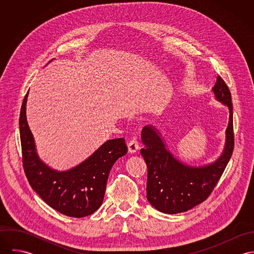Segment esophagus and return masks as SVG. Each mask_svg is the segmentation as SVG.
<instances>
[{
    "label": "esophagus",
    "mask_w": 254,
    "mask_h": 254,
    "mask_svg": "<svg viewBox=\"0 0 254 254\" xmlns=\"http://www.w3.org/2000/svg\"><path fill=\"white\" fill-rule=\"evenodd\" d=\"M139 147H140V146H139V141L137 140V138L133 137V138L129 141V143H128V150H129V152L134 153V152L138 151Z\"/></svg>",
    "instance_id": "1"
}]
</instances>
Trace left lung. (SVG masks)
<instances>
[{
	"instance_id": "8db88e82",
	"label": "left lung",
	"mask_w": 254,
	"mask_h": 254,
	"mask_svg": "<svg viewBox=\"0 0 254 254\" xmlns=\"http://www.w3.org/2000/svg\"><path fill=\"white\" fill-rule=\"evenodd\" d=\"M213 92L218 101L227 105L230 110L225 149L216 162L203 167L184 165L166 149L152 126H145L142 131L144 146L141 148V153L147 166L146 198L160 212L168 214L186 212L207 199L233 154L235 139L232 96L220 76L217 77Z\"/></svg>"
}]
</instances>
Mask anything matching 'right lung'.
<instances>
[{
  "mask_svg": "<svg viewBox=\"0 0 254 254\" xmlns=\"http://www.w3.org/2000/svg\"><path fill=\"white\" fill-rule=\"evenodd\" d=\"M27 95L28 92L20 109L19 133L22 164L29 185L58 212L75 218L91 215L103 203L110 169L127 152L125 140H109L75 168L66 172L55 171L37 156L25 114Z\"/></svg>",
  "mask_w": 254,
  "mask_h": 254,
  "instance_id": "add662e5",
  "label": "right lung"
}]
</instances>
